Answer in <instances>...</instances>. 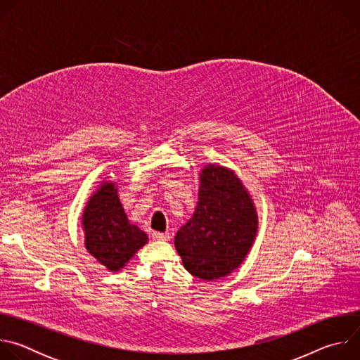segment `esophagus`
<instances>
[{"label": "esophagus", "instance_id": "34e87169", "mask_svg": "<svg viewBox=\"0 0 360 360\" xmlns=\"http://www.w3.org/2000/svg\"><path fill=\"white\" fill-rule=\"evenodd\" d=\"M152 238L155 240H169L171 235L169 233H164V232H152Z\"/></svg>", "mask_w": 360, "mask_h": 360}]
</instances>
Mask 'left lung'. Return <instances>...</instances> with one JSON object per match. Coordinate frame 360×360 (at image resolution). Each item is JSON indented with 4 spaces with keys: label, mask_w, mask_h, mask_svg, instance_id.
<instances>
[{
    "label": "left lung",
    "mask_w": 360,
    "mask_h": 360,
    "mask_svg": "<svg viewBox=\"0 0 360 360\" xmlns=\"http://www.w3.org/2000/svg\"><path fill=\"white\" fill-rule=\"evenodd\" d=\"M256 225L252 199L239 178L224 167L210 164L200 174L196 210L176 232L175 248L191 275L215 281L243 262Z\"/></svg>",
    "instance_id": "8db88e82"
}]
</instances>
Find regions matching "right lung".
<instances>
[{
	"instance_id": "add662e5",
	"label": "right lung",
	"mask_w": 360,
	"mask_h": 360,
	"mask_svg": "<svg viewBox=\"0 0 360 360\" xmlns=\"http://www.w3.org/2000/svg\"><path fill=\"white\" fill-rule=\"evenodd\" d=\"M85 248L108 271L122 269L148 236L127 219L117 188L104 182L89 199L82 215Z\"/></svg>"
}]
</instances>
